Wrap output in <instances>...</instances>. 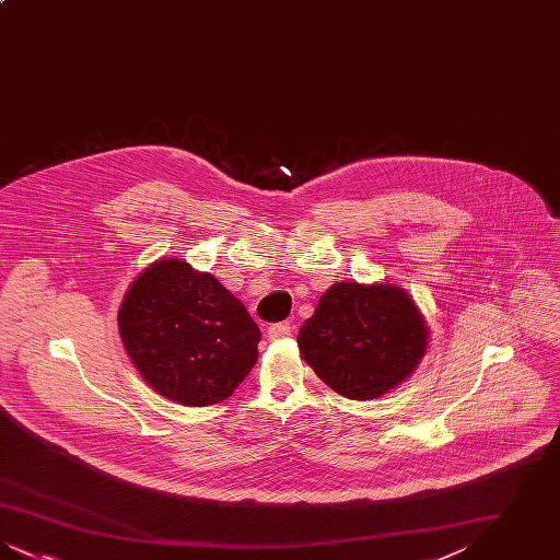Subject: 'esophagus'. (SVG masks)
I'll list each match as a JSON object with an SVG mask.
<instances>
[{
  "mask_svg": "<svg viewBox=\"0 0 560 560\" xmlns=\"http://www.w3.org/2000/svg\"><path fill=\"white\" fill-rule=\"evenodd\" d=\"M292 325L290 323H272L268 327V340H281V338H288L292 336Z\"/></svg>",
  "mask_w": 560,
  "mask_h": 560,
  "instance_id": "1",
  "label": "esophagus"
}]
</instances>
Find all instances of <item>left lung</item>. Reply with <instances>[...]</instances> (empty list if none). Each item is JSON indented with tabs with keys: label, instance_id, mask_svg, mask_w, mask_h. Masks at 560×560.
<instances>
[{
	"label": "left lung",
	"instance_id": "1",
	"mask_svg": "<svg viewBox=\"0 0 560 560\" xmlns=\"http://www.w3.org/2000/svg\"><path fill=\"white\" fill-rule=\"evenodd\" d=\"M428 329L413 300L395 285L336 283L298 334L302 359L354 400L377 399L424 357Z\"/></svg>",
	"mask_w": 560,
	"mask_h": 560
}]
</instances>
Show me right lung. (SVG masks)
<instances>
[{
    "label": "right lung",
    "instance_id": "right-lung-1",
    "mask_svg": "<svg viewBox=\"0 0 560 560\" xmlns=\"http://www.w3.org/2000/svg\"><path fill=\"white\" fill-rule=\"evenodd\" d=\"M117 320L144 382L187 407L229 399L258 359L260 329L245 306L210 272L183 260L142 270Z\"/></svg>",
    "mask_w": 560,
    "mask_h": 560
}]
</instances>
